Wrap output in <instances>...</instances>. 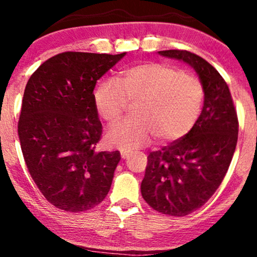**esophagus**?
Instances as JSON below:
<instances>
[{
	"instance_id": "esophagus-1",
	"label": "esophagus",
	"mask_w": 257,
	"mask_h": 257,
	"mask_svg": "<svg viewBox=\"0 0 257 257\" xmlns=\"http://www.w3.org/2000/svg\"><path fill=\"white\" fill-rule=\"evenodd\" d=\"M129 155H131V152L126 151V150H120V157H122L123 159H125Z\"/></svg>"
}]
</instances>
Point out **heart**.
I'll return each instance as SVG.
<instances>
[{
  "label": "heart",
  "instance_id": "obj_1",
  "mask_svg": "<svg viewBox=\"0 0 257 257\" xmlns=\"http://www.w3.org/2000/svg\"><path fill=\"white\" fill-rule=\"evenodd\" d=\"M204 88L198 78L159 63H144L123 72L122 82L105 79L94 94L96 111L108 124L122 118L129 104L137 118L119 123L107 133V143L123 150L146 145L155 135L172 143L190 133L198 119Z\"/></svg>",
  "mask_w": 257,
  "mask_h": 257
}]
</instances>
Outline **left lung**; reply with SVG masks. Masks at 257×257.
<instances>
[{"mask_svg":"<svg viewBox=\"0 0 257 257\" xmlns=\"http://www.w3.org/2000/svg\"><path fill=\"white\" fill-rule=\"evenodd\" d=\"M193 67L204 88V105L184 138L147 157L141 194L152 209L185 216L199 209L225 178L238 140L237 111L228 85L213 65L187 51H161Z\"/></svg>","mask_w":257,"mask_h":257,"instance_id":"1","label":"left lung"}]
</instances>
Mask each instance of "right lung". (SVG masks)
Masks as SVG:
<instances>
[{
  "instance_id": "1",
  "label": "right lung",
  "mask_w": 257,
  "mask_h": 257,
  "mask_svg": "<svg viewBox=\"0 0 257 257\" xmlns=\"http://www.w3.org/2000/svg\"><path fill=\"white\" fill-rule=\"evenodd\" d=\"M124 55L64 52L26 83L18 122L23 156L44 198L61 210H89L110 191L120 153L95 151L102 125L93 90Z\"/></svg>"
}]
</instances>
